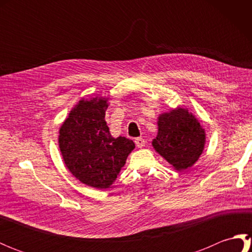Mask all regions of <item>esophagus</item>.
<instances>
[{
    "mask_svg": "<svg viewBox=\"0 0 252 252\" xmlns=\"http://www.w3.org/2000/svg\"><path fill=\"white\" fill-rule=\"evenodd\" d=\"M135 145H136V147H138V148H142V147H144L145 146V144H146V142H145V140H144V138H142V137H137V138H135Z\"/></svg>",
    "mask_w": 252,
    "mask_h": 252,
    "instance_id": "34e87169",
    "label": "esophagus"
}]
</instances>
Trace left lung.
I'll return each mask as SVG.
<instances>
[{
  "instance_id": "8db88e82",
  "label": "left lung",
  "mask_w": 252,
  "mask_h": 252,
  "mask_svg": "<svg viewBox=\"0 0 252 252\" xmlns=\"http://www.w3.org/2000/svg\"><path fill=\"white\" fill-rule=\"evenodd\" d=\"M205 131L184 108L163 114L158 119V135L153 146L174 169L190 168L205 147Z\"/></svg>"
}]
</instances>
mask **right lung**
<instances>
[{
    "mask_svg": "<svg viewBox=\"0 0 252 252\" xmlns=\"http://www.w3.org/2000/svg\"><path fill=\"white\" fill-rule=\"evenodd\" d=\"M105 98L80 100L60 130V148L69 171L83 184L108 189L135 145L114 138L105 121Z\"/></svg>",
    "mask_w": 252,
    "mask_h": 252,
    "instance_id": "right-lung-1",
    "label": "right lung"
}]
</instances>
